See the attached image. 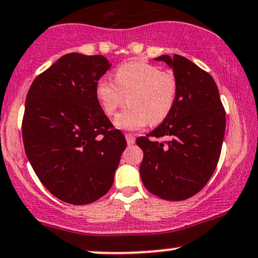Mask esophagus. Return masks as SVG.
<instances>
[{"instance_id": "esophagus-1", "label": "esophagus", "mask_w": 258, "mask_h": 258, "mask_svg": "<svg viewBox=\"0 0 258 258\" xmlns=\"http://www.w3.org/2000/svg\"><path fill=\"white\" fill-rule=\"evenodd\" d=\"M126 141H127V145L131 146V145H134L135 141H136V138H135L134 136H132V135H128V134H127V135H126Z\"/></svg>"}]
</instances>
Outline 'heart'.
I'll return each mask as SVG.
<instances>
[{
    "mask_svg": "<svg viewBox=\"0 0 258 258\" xmlns=\"http://www.w3.org/2000/svg\"><path fill=\"white\" fill-rule=\"evenodd\" d=\"M96 97L108 116L124 104L131 107L118 113L113 124L120 130L137 131L148 122L158 124L172 112L177 101L178 81L172 73L145 61H130L116 69L115 81L101 79L96 84Z\"/></svg>",
    "mask_w": 258,
    "mask_h": 258,
    "instance_id": "obj_1",
    "label": "heart"
}]
</instances>
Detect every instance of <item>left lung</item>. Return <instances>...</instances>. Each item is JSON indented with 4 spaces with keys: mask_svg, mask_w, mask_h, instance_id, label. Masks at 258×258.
I'll return each mask as SVG.
<instances>
[{
    "mask_svg": "<svg viewBox=\"0 0 258 258\" xmlns=\"http://www.w3.org/2000/svg\"><path fill=\"white\" fill-rule=\"evenodd\" d=\"M154 60L172 68L178 95L168 117L147 136L136 140L143 151L140 174L152 194L179 202L202 190L213 175L220 158L226 117L210 74L178 54H164Z\"/></svg>",
    "mask_w": 258,
    "mask_h": 258,
    "instance_id": "left-lung-1",
    "label": "left lung"
}]
</instances>
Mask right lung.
Wrapping results in <instances>:
<instances>
[{
  "label": "right lung",
  "instance_id": "1",
  "mask_svg": "<svg viewBox=\"0 0 258 258\" xmlns=\"http://www.w3.org/2000/svg\"><path fill=\"white\" fill-rule=\"evenodd\" d=\"M110 68L102 55L65 54L27 94L22 123L27 158L43 185L73 205L90 204L110 190L127 146L95 93Z\"/></svg>",
  "mask_w": 258,
  "mask_h": 258
}]
</instances>
